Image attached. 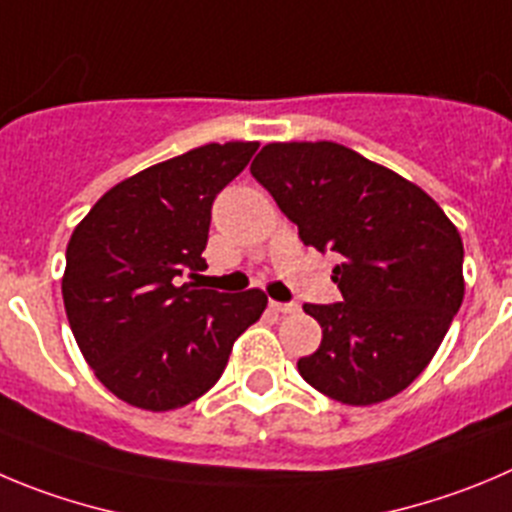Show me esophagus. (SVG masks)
Listing matches in <instances>:
<instances>
[{"instance_id":"esophagus-1","label":"esophagus","mask_w":512,"mask_h":512,"mask_svg":"<svg viewBox=\"0 0 512 512\" xmlns=\"http://www.w3.org/2000/svg\"><path fill=\"white\" fill-rule=\"evenodd\" d=\"M298 303H278V300H270V310L275 313H298Z\"/></svg>"}]
</instances>
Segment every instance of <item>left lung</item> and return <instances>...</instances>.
Segmentation results:
<instances>
[{"mask_svg": "<svg viewBox=\"0 0 512 512\" xmlns=\"http://www.w3.org/2000/svg\"><path fill=\"white\" fill-rule=\"evenodd\" d=\"M250 171L298 224L303 245L341 257V303L303 305L323 341L298 361L300 376L351 407L407 389L465 295L455 224L427 191L341 143H267Z\"/></svg>", "mask_w": 512, "mask_h": 512, "instance_id": "1", "label": "left lung"}]
</instances>
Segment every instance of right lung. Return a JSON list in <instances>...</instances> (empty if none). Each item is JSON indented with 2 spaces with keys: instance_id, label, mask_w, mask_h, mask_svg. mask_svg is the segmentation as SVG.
<instances>
[{
  "instance_id": "obj_1",
  "label": "right lung",
  "mask_w": 512,
  "mask_h": 512,
  "mask_svg": "<svg viewBox=\"0 0 512 512\" xmlns=\"http://www.w3.org/2000/svg\"><path fill=\"white\" fill-rule=\"evenodd\" d=\"M260 143H207L128 176L93 204L68 242L62 300L105 389L148 412L207 394L267 295L181 285L207 267L212 202Z\"/></svg>"
}]
</instances>
